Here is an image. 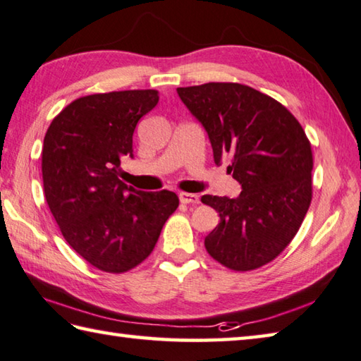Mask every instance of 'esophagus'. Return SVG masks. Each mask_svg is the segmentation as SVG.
<instances>
[{
	"label": "esophagus",
	"instance_id": "1",
	"mask_svg": "<svg viewBox=\"0 0 361 361\" xmlns=\"http://www.w3.org/2000/svg\"><path fill=\"white\" fill-rule=\"evenodd\" d=\"M179 200L182 204H198L200 202V196L193 195V193H185L182 192L179 193Z\"/></svg>",
	"mask_w": 361,
	"mask_h": 361
}]
</instances>
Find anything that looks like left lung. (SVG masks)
I'll use <instances>...</instances> for the list:
<instances>
[{"instance_id":"8db88e82","label":"left lung","mask_w":361,"mask_h":361,"mask_svg":"<svg viewBox=\"0 0 361 361\" xmlns=\"http://www.w3.org/2000/svg\"><path fill=\"white\" fill-rule=\"evenodd\" d=\"M209 135L214 160L242 185L237 198L204 195L220 214L204 245L235 271L259 269L294 239L312 198L311 142L280 102L240 83L178 87Z\"/></svg>"}]
</instances>
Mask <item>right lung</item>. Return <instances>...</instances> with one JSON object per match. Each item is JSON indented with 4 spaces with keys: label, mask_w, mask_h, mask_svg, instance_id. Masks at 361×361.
<instances>
[{
    "label": "right lung",
    "mask_w": 361,
    "mask_h": 361,
    "mask_svg": "<svg viewBox=\"0 0 361 361\" xmlns=\"http://www.w3.org/2000/svg\"><path fill=\"white\" fill-rule=\"evenodd\" d=\"M157 104L155 90L92 94L67 105L45 133L47 204L66 242L108 274L145 261L179 206L173 192H141L119 179L121 160L133 157L135 127Z\"/></svg>",
    "instance_id": "right-lung-1"
}]
</instances>
